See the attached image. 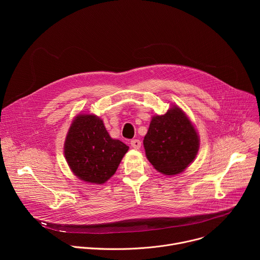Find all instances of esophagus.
<instances>
[{"label": "esophagus", "mask_w": 260, "mask_h": 260, "mask_svg": "<svg viewBox=\"0 0 260 260\" xmlns=\"http://www.w3.org/2000/svg\"><path fill=\"white\" fill-rule=\"evenodd\" d=\"M141 141L138 140V139H135V140H132L131 141V146L134 148V149H140L141 148Z\"/></svg>", "instance_id": "1"}]
</instances>
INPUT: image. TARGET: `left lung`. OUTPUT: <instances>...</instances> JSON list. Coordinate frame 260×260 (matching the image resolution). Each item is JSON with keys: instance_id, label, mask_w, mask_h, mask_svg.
Here are the masks:
<instances>
[{"instance_id": "8db88e82", "label": "left lung", "mask_w": 260, "mask_h": 260, "mask_svg": "<svg viewBox=\"0 0 260 260\" xmlns=\"http://www.w3.org/2000/svg\"><path fill=\"white\" fill-rule=\"evenodd\" d=\"M143 143L148 160L165 175L183 172L193 161L200 147L194 126L178 107L152 118Z\"/></svg>"}]
</instances>
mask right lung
<instances>
[{"mask_svg": "<svg viewBox=\"0 0 260 260\" xmlns=\"http://www.w3.org/2000/svg\"><path fill=\"white\" fill-rule=\"evenodd\" d=\"M128 146L111 138L103 120L94 115H78L70 126L64 143L69 167L79 179L103 184L112 177Z\"/></svg>", "mask_w": 260, "mask_h": 260, "instance_id": "obj_1", "label": "right lung"}]
</instances>
